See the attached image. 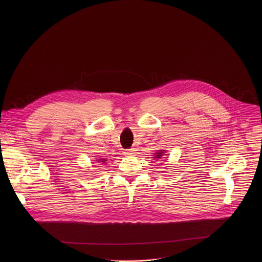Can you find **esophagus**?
<instances>
[{"instance_id":"esophagus-1","label":"esophagus","mask_w":262,"mask_h":262,"mask_svg":"<svg viewBox=\"0 0 262 262\" xmlns=\"http://www.w3.org/2000/svg\"><path fill=\"white\" fill-rule=\"evenodd\" d=\"M136 150L134 149V148H131V149H127L125 151V154L126 155H128V156H133L136 152H135Z\"/></svg>"}]
</instances>
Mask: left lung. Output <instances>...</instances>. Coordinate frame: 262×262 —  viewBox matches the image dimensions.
<instances>
[{
	"label": "left lung",
	"mask_w": 262,
	"mask_h": 262,
	"mask_svg": "<svg viewBox=\"0 0 262 262\" xmlns=\"http://www.w3.org/2000/svg\"><path fill=\"white\" fill-rule=\"evenodd\" d=\"M155 155H156V158H161V155H163V153H162V151H159V152L155 153Z\"/></svg>",
	"instance_id": "obj_1"
}]
</instances>
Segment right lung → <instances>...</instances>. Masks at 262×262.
Wrapping results in <instances>:
<instances>
[{
    "label": "right lung",
    "mask_w": 262,
    "mask_h": 262,
    "mask_svg": "<svg viewBox=\"0 0 262 262\" xmlns=\"http://www.w3.org/2000/svg\"><path fill=\"white\" fill-rule=\"evenodd\" d=\"M99 161H105V159H100Z\"/></svg>",
    "instance_id": "obj_1"
}]
</instances>
